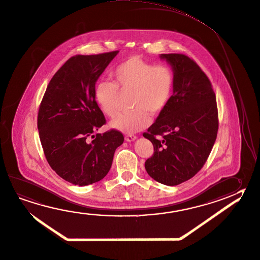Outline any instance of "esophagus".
<instances>
[{
  "mask_svg": "<svg viewBox=\"0 0 260 260\" xmlns=\"http://www.w3.org/2000/svg\"><path fill=\"white\" fill-rule=\"evenodd\" d=\"M137 137L135 135H126L125 136V141H133L136 140Z\"/></svg>",
  "mask_w": 260,
  "mask_h": 260,
  "instance_id": "obj_1",
  "label": "esophagus"
}]
</instances>
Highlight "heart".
Listing matches in <instances>:
<instances>
[{"label":"heart","mask_w":260,"mask_h":260,"mask_svg":"<svg viewBox=\"0 0 260 260\" xmlns=\"http://www.w3.org/2000/svg\"><path fill=\"white\" fill-rule=\"evenodd\" d=\"M114 82L101 80L94 88L101 111L114 117L121 94L132 92L133 110L120 113L110 126L126 133H134L150 123V114L158 116L168 106L173 96L174 74L167 64H154L139 56H132L112 72Z\"/></svg>","instance_id":"obj_1"}]
</instances>
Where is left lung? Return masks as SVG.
Listing matches in <instances>:
<instances>
[{"label":"left lung","mask_w":260,"mask_h":260,"mask_svg":"<svg viewBox=\"0 0 260 260\" xmlns=\"http://www.w3.org/2000/svg\"><path fill=\"white\" fill-rule=\"evenodd\" d=\"M173 68V96L154 123L143 133L153 145L145 161L150 177L174 186L200 171L218 131V111L209 78L193 60L182 54H161Z\"/></svg>","instance_id":"8db88e82"}]
</instances>
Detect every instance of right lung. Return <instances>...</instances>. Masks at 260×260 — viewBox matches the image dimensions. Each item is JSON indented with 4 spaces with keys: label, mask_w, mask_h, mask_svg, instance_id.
I'll return each instance as SVG.
<instances>
[{
    "label": "right lung",
    "mask_w": 260,
    "mask_h": 260,
    "mask_svg": "<svg viewBox=\"0 0 260 260\" xmlns=\"http://www.w3.org/2000/svg\"><path fill=\"white\" fill-rule=\"evenodd\" d=\"M119 51L72 56L54 75L43 96L37 128L51 168L66 181L85 186L109 173L121 132L96 133L106 123L96 103V80ZM90 137H95L90 141Z\"/></svg>",
    "instance_id": "obj_1"
}]
</instances>
